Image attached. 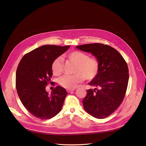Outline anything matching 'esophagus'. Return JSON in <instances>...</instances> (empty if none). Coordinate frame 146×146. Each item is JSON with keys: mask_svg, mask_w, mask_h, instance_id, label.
Here are the masks:
<instances>
[{"mask_svg": "<svg viewBox=\"0 0 146 146\" xmlns=\"http://www.w3.org/2000/svg\"><path fill=\"white\" fill-rule=\"evenodd\" d=\"M74 90H75V89H67V91L68 93H72Z\"/></svg>", "mask_w": 146, "mask_h": 146, "instance_id": "1", "label": "esophagus"}]
</instances>
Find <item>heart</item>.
I'll return each instance as SVG.
<instances>
[{"label": "heart", "instance_id": "1", "mask_svg": "<svg viewBox=\"0 0 146 146\" xmlns=\"http://www.w3.org/2000/svg\"><path fill=\"white\" fill-rule=\"evenodd\" d=\"M67 58L76 66L74 74L64 75L59 80V84L67 89H73L86 79L88 80L94 79L99 74L100 62L95 57H89L88 55L80 51H73L67 55ZM64 62L61 57H58L52 64V71L54 75L59 76L63 71Z\"/></svg>", "mask_w": 146, "mask_h": 146}]
</instances>
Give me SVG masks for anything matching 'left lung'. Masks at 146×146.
<instances>
[{
  "label": "left lung",
  "mask_w": 146,
  "mask_h": 146,
  "mask_svg": "<svg viewBox=\"0 0 146 146\" xmlns=\"http://www.w3.org/2000/svg\"><path fill=\"white\" fill-rule=\"evenodd\" d=\"M78 49L93 55L100 62L99 74L88 84L89 89L82 103L85 110L95 118H104L122 103L126 92L129 70L126 62L114 48L101 43L78 46Z\"/></svg>",
  "instance_id": "1"
}]
</instances>
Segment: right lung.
<instances>
[{
	"label": "right lung",
	"instance_id": "add662e5",
	"mask_svg": "<svg viewBox=\"0 0 146 146\" xmlns=\"http://www.w3.org/2000/svg\"><path fill=\"white\" fill-rule=\"evenodd\" d=\"M69 47L42 46L25 54L19 62L16 71V89L25 108L38 118L50 119L61 110L67 94L66 89L57 86L49 95L46 87L51 80L53 61Z\"/></svg>",
	"mask_w": 146,
	"mask_h": 146
}]
</instances>
